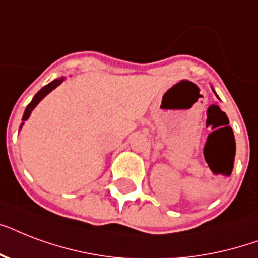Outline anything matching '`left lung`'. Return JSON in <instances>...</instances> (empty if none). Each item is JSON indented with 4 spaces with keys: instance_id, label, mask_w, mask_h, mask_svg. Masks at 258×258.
<instances>
[{
    "instance_id": "left-lung-1",
    "label": "left lung",
    "mask_w": 258,
    "mask_h": 258,
    "mask_svg": "<svg viewBox=\"0 0 258 258\" xmlns=\"http://www.w3.org/2000/svg\"><path fill=\"white\" fill-rule=\"evenodd\" d=\"M213 92H214V93H216V91H214V89H213ZM216 96H217V93H216ZM217 97H218V96H217Z\"/></svg>"
}]
</instances>
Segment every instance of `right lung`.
I'll return each mask as SVG.
<instances>
[{"label": "right lung", "instance_id": "right-lung-1", "mask_svg": "<svg viewBox=\"0 0 258 258\" xmlns=\"http://www.w3.org/2000/svg\"><path fill=\"white\" fill-rule=\"evenodd\" d=\"M64 80H66V78H64V76H62V78L54 79L53 82H50L49 84H46L45 87H42V88L40 89V91H38L36 95H34V97L32 99V101H30L29 104H28V107H26V109H25V112H24V116H22V123H21V125H20V130L22 128V125H24L25 120H28V119H29L30 113H32V111L36 108V105H37L38 103H40V101H41L42 99H44V97H45L46 95L50 92V91H53L56 87L60 86V84H61Z\"/></svg>", "mask_w": 258, "mask_h": 258}]
</instances>
